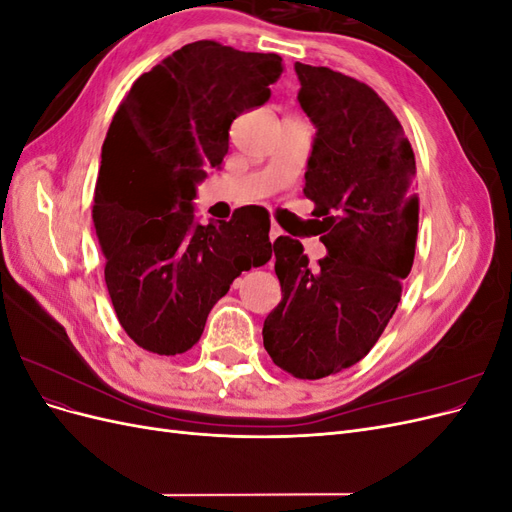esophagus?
Returning <instances> with one entry per match:
<instances>
[{"label": "esophagus", "mask_w": 512, "mask_h": 512, "mask_svg": "<svg viewBox=\"0 0 512 512\" xmlns=\"http://www.w3.org/2000/svg\"><path fill=\"white\" fill-rule=\"evenodd\" d=\"M282 235H284V230L273 222V224H271V230H269V239H271V241H275L277 237H282Z\"/></svg>", "instance_id": "esophagus-1"}]
</instances>
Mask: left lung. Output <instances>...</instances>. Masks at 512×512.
<instances>
[{"mask_svg":"<svg viewBox=\"0 0 512 512\" xmlns=\"http://www.w3.org/2000/svg\"><path fill=\"white\" fill-rule=\"evenodd\" d=\"M294 70L316 126L303 194L329 254L312 267L297 239H275L282 301L262 342L277 367L318 380L359 363L395 314L416 250V162L399 119L369 85L299 61Z\"/></svg>","mask_w":512,"mask_h":512,"instance_id":"obj_1","label":"left lung"}]
</instances>
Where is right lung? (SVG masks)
I'll return each instance as SVG.
<instances>
[{
  "mask_svg": "<svg viewBox=\"0 0 512 512\" xmlns=\"http://www.w3.org/2000/svg\"><path fill=\"white\" fill-rule=\"evenodd\" d=\"M282 72L275 53L198 40L138 76L117 108L94 226L119 324L149 352L190 350L235 277L271 258L267 209L241 207L203 226L192 200L207 170L222 166L232 119L265 104Z\"/></svg>",
  "mask_w": 512,
  "mask_h": 512,
  "instance_id": "right-lung-1",
  "label": "right lung"
}]
</instances>
